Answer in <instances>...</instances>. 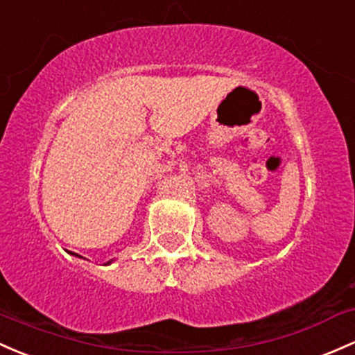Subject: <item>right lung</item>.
I'll use <instances>...</instances> for the list:
<instances>
[{"instance_id": "obj_1", "label": "right lung", "mask_w": 355, "mask_h": 355, "mask_svg": "<svg viewBox=\"0 0 355 355\" xmlns=\"http://www.w3.org/2000/svg\"><path fill=\"white\" fill-rule=\"evenodd\" d=\"M72 254H76V252H72ZM76 256H79V254H76Z\"/></svg>"}]
</instances>
